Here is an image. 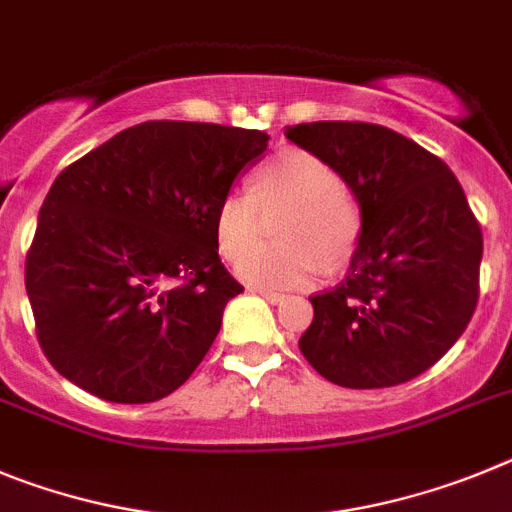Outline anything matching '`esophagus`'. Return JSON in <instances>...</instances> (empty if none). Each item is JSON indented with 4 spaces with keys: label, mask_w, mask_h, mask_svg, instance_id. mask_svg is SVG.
Masks as SVG:
<instances>
[{
    "label": "esophagus",
    "mask_w": 512,
    "mask_h": 512,
    "mask_svg": "<svg viewBox=\"0 0 512 512\" xmlns=\"http://www.w3.org/2000/svg\"><path fill=\"white\" fill-rule=\"evenodd\" d=\"M255 293H260V296L270 303H280L285 298L283 293H275V290H265V288H255Z\"/></svg>",
    "instance_id": "esophagus-1"
}]
</instances>
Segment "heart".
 <instances>
[{
    "label": "heart",
    "instance_id": "heart-1",
    "mask_svg": "<svg viewBox=\"0 0 512 512\" xmlns=\"http://www.w3.org/2000/svg\"><path fill=\"white\" fill-rule=\"evenodd\" d=\"M280 210L284 214L279 213ZM279 213L280 246L248 253L265 215ZM362 206L342 173L308 150H280L257 170L252 191H229L214 214L216 245L237 262L245 283L265 290L303 288L319 280L324 265L339 270L362 239Z\"/></svg>",
    "mask_w": 512,
    "mask_h": 512
}]
</instances>
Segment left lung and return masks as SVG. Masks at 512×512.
I'll list each match as a JSON object with an SVG mask.
<instances>
[{
	"instance_id": "8db88e82",
	"label": "left lung",
	"mask_w": 512,
	"mask_h": 512,
	"mask_svg": "<svg viewBox=\"0 0 512 512\" xmlns=\"http://www.w3.org/2000/svg\"><path fill=\"white\" fill-rule=\"evenodd\" d=\"M285 137L342 173L362 206L349 275L311 296L298 339L334 385L393 388L436 365L480 298L482 229L449 165L370 122H308Z\"/></svg>"
}]
</instances>
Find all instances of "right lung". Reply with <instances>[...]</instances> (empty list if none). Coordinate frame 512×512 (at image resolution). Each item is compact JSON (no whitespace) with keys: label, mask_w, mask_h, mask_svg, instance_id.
I'll list each match as a JSON object with an SVG mask.
<instances>
[{"label":"right lung","mask_w":512,"mask_h":512,"mask_svg":"<svg viewBox=\"0 0 512 512\" xmlns=\"http://www.w3.org/2000/svg\"><path fill=\"white\" fill-rule=\"evenodd\" d=\"M260 130L153 119L55 178L25 260L50 365L112 403H153L201 365L242 285L219 260L214 214Z\"/></svg>","instance_id":"right-lung-1"}]
</instances>
